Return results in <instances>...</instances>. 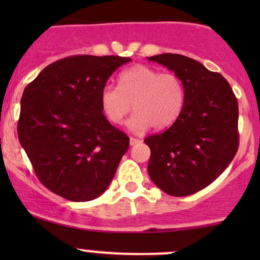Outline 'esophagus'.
Returning <instances> with one entry per match:
<instances>
[{
    "label": "esophagus",
    "instance_id": "1",
    "mask_svg": "<svg viewBox=\"0 0 260 260\" xmlns=\"http://www.w3.org/2000/svg\"><path fill=\"white\" fill-rule=\"evenodd\" d=\"M138 143H140V140L139 139H137V138H133V137H131L129 138V144L132 145H136V144H138Z\"/></svg>",
    "mask_w": 260,
    "mask_h": 260
}]
</instances>
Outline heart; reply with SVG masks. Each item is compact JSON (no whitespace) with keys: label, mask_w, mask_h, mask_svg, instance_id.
Wrapping results in <instances>:
<instances>
[{"label":"heart","mask_w":260,"mask_h":260,"mask_svg":"<svg viewBox=\"0 0 260 260\" xmlns=\"http://www.w3.org/2000/svg\"><path fill=\"white\" fill-rule=\"evenodd\" d=\"M118 85L106 84L100 94V104L106 118L121 124L124 117L136 110L128 121L133 132L150 127L164 131L178 120L186 103V89L175 73H161L149 66H133L120 74Z\"/></svg>","instance_id":"b5f03b06"}]
</instances>
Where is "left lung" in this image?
Segmentation results:
<instances>
[{
  "mask_svg": "<svg viewBox=\"0 0 260 260\" xmlns=\"http://www.w3.org/2000/svg\"><path fill=\"white\" fill-rule=\"evenodd\" d=\"M148 61L177 74L186 89L178 120L144 140L151 151L148 174L170 196L193 194L215 181L237 153V99L221 74L196 59L162 53Z\"/></svg>",
  "mask_w": 260,
  "mask_h": 260,
  "instance_id": "left-lung-1",
  "label": "left lung"
}]
</instances>
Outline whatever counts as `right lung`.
I'll use <instances>...</instances> for the list:
<instances>
[{"instance_id":"right-lung-1","label":"right lung","mask_w":260,"mask_h":260,"mask_svg":"<svg viewBox=\"0 0 260 260\" xmlns=\"http://www.w3.org/2000/svg\"><path fill=\"white\" fill-rule=\"evenodd\" d=\"M132 58L79 55L53 62L25 86L18 138L47 189L72 202L98 198L111 183L129 138L103 113L107 79Z\"/></svg>"}]
</instances>
